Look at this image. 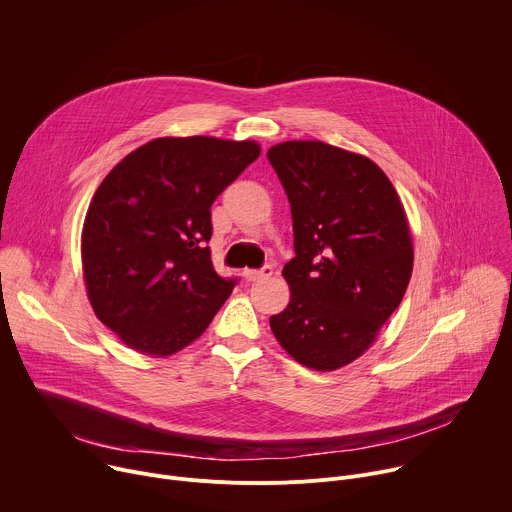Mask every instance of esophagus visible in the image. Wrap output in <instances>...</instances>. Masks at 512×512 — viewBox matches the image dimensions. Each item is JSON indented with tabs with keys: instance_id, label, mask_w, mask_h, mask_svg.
<instances>
[{
	"instance_id": "1",
	"label": "esophagus",
	"mask_w": 512,
	"mask_h": 512,
	"mask_svg": "<svg viewBox=\"0 0 512 512\" xmlns=\"http://www.w3.org/2000/svg\"><path fill=\"white\" fill-rule=\"evenodd\" d=\"M273 273V267L271 265H265V267H261V269H245L243 271V277H245V281H261V279H265V277H269Z\"/></svg>"
}]
</instances>
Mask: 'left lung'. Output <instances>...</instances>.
<instances>
[{"label":"left lung","mask_w":512,"mask_h":512,"mask_svg":"<svg viewBox=\"0 0 512 512\" xmlns=\"http://www.w3.org/2000/svg\"><path fill=\"white\" fill-rule=\"evenodd\" d=\"M267 158L285 188L296 257L287 308L269 318L300 364L336 371L367 350L399 308L413 271L403 204L385 172L324 141H283Z\"/></svg>","instance_id":"obj_1"}]
</instances>
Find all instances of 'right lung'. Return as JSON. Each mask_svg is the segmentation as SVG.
<instances>
[{"label": "right lung", "mask_w": 512, "mask_h": 512, "mask_svg": "<svg viewBox=\"0 0 512 512\" xmlns=\"http://www.w3.org/2000/svg\"><path fill=\"white\" fill-rule=\"evenodd\" d=\"M261 154L255 141L158 137L97 188L83 225V273L97 318L129 348L168 356L194 342L231 296L206 243L210 206Z\"/></svg>", "instance_id": "add662e5"}]
</instances>
